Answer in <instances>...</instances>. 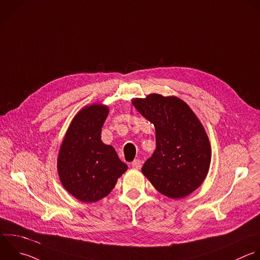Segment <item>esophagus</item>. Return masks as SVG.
<instances>
[{
    "label": "esophagus",
    "instance_id": "34e87169",
    "mask_svg": "<svg viewBox=\"0 0 260 260\" xmlns=\"http://www.w3.org/2000/svg\"><path fill=\"white\" fill-rule=\"evenodd\" d=\"M132 166L135 168V169H140L142 167V163H141V160L139 159H135L132 163Z\"/></svg>",
    "mask_w": 260,
    "mask_h": 260
}]
</instances>
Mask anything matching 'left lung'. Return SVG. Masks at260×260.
I'll list each match as a JSON object with an SVG mask.
<instances>
[{
    "label": "left lung",
    "instance_id": "8db88e82",
    "mask_svg": "<svg viewBox=\"0 0 260 260\" xmlns=\"http://www.w3.org/2000/svg\"><path fill=\"white\" fill-rule=\"evenodd\" d=\"M132 102L156 132V150L144 163L143 175L168 198L190 195L204 182L211 160L210 143L198 117L175 96L150 94Z\"/></svg>",
    "mask_w": 260,
    "mask_h": 260
}]
</instances>
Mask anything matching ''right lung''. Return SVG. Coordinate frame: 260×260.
<instances>
[{"instance_id": "right-lung-1", "label": "right lung", "mask_w": 260, "mask_h": 260, "mask_svg": "<svg viewBox=\"0 0 260 260\" xmlns=\"http://www.w3.org/2000/svg\"><path fill=\"white\" fill-rule=\"evenodd\" d=\"M108 113V107L102 104L82 108L72 119L60 147L57 168L61 184L81 202L106 197L127 169L114 148L101 141Z\"/></svg>"}]
</instances>
